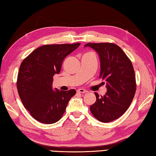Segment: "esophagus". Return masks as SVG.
<instances>
[{
    "mask_svg": "<svg viewBox=\"0 0 156 156\" xmlns=\"http://www.w3.org/2000/svg\"><path fill=\"white\" fill-rule=\"evenodd\" d=\"M77 91L78 92H80V93H87V92H88L87 90H85V89L83 88H79Z\"/></svg>",
    "mask_w": 156,
    "mask_h": 156,
    "instance_id": "esophagus-1",
    "label": "esophagus"
}]
</instances>
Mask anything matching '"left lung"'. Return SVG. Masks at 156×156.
Returning <instances> with one entry per match:
<instances>
[{"mask_svg": "<svg viewBox=\"0 0 156 156\" xmlns=\"http://www.w3.org/2000/svg\"><path fill=\"white\" fill-rule=\"evenodd\" d=\"M87 46L99 55V78L106 81L107 88L104 96L95 92L97 101L90 110L99 121L111 122L123 115L133 99L137 85L133 65L122 49L112 43H88L84 47Z\"/></svg>", "mask_w": 156, "mask_h": 156, "instance_id": "1", "label": "left lung"}]
</instances>
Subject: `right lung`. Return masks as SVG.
<instances>
[{
    "instance_id": "add662e5",
    "label": "right lung",
    "mask_w": 156,
    "mask_h": 156,
    "mask_svg": "<svg viewBox=\"0 0 156 156\" xmlns=\"http://www.w3.org/2000/svg\"><path fill=\"white\" fill-rule=\"evenodd\" d=\"M80 45H44L23 59L16 87L25 108L35 120L52 124L64 115L69 101L76 92L74 89L53 90V77L60 72L64 58Z\"/></svg>"
}]
</instances>
